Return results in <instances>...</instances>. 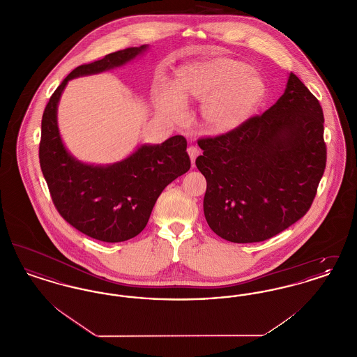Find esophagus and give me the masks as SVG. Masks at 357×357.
I'll list each match as a JSON object with an SVG mask.
<instances>
[{
	"mask_svg": "<svg viewBox=\"0 0 357 357\" xmlns=\"http://www.w3.org/2000/svg\"><path fill=\"white\" fill-rule=\"evenodd\" d=\"M187 153H188V155H190L191 163L194 165V163H195V159H197V156L201 153V150H199L198 147H195V146H190V147L187 149Z\"/></svg>",
	"mask_w": 357,
	"mask_h": 357,
	"instance_id": "esophagus-1",
	"label": "esophagus"
}]
</instances>
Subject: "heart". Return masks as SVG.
<instances>
[{
    "mask_svg": "<svg viewBox=\"0 0 357 357\" xmlns=\"http://www.w3.org/2000/svg\"><path fill=\"white\" fill-rule=\"evenodd\" d=\"M265 86L249 66L223 56L194 61L179 69L172 85L158 93V108L174 121L186 115V102H203L202 116L214 132H229L249 119L264 98Z\"/></svg>",
    "mask_w": 357,
    "mask_h": 357,
    "instance_id": "obj_1",
    "label": "heart"
}]
</instances>
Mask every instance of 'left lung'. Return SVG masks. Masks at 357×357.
<instances>
[{
	"label": "left lung",
	"mask_w": 357,
	"mask_h": 357,
	"mask_svg": "<svg viewBox=\"0 0 357 357\" xmlns=\"http://www.w3.org/2000/svg\"><path fill=\"white\" fill-rule=\"evenodd\" d=\"M198 144L210 229L236 243L266 241L313 204L326 165L323 108L290 72L284 95L268 111Z\"/></svg>",
	"instance_id": "obj_1"
}]
</instances>
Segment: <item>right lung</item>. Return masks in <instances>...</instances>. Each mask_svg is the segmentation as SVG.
Instances as JSON below:
<instances>
[{
  "mask_svg": "<svg viewBox=\"0 0 357 357\" xmlns=\"http://www.w3.org/2000/svg\"><path fill=\"white\" fill-rule=\"evenodd\" d=\"M146 50L142 45L114 52L73 69L43 114L38 158L53 204L69 225L102 242L131 239L146 227L165 187L190 170L186 139L175 135L162 144H143L109 166L85 165L69 155L61 142L57 104L70 79L124 66Z\"/></svg>",
  "mask_w": 357,
  "mask_h": 357,
  "instance_id": "obj_1",
  "label": "right lung"
}]
</instances>
